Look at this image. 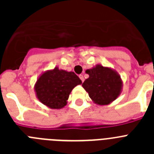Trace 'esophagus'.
I'll use <instances>...</instances> for the list:
<instances>
[{"label": "esophagus", "instance_id": "esophagus-1", "mask_svg": "<svg viewBox=\"0 0 154 154\" xmlns=\"http://www.w3.org/2000/svg\"><path fill=\"white\" fill-rule=\"evenodd\" d=\"M79 78H80V79L82 80V82H84V76H83V75H79Z\"/></svg>", "mask_w": 154, "mask_h": 154}]
</instances>
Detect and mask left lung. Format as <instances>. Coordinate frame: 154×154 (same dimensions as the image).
<instances>
[{"mask_svg": "<svg viewBox=\"0 0 154 154\" xmlns=\"http://www.w3.org/2000/svg\"><path fill=\"white\" fill-rule=\"evenodd\" d=\"M89 77L82 83L94 103L99 106L109 105L119 96L123 89V81L119 73L109 67L96 65L87 69Z\"/></svg>", "mask_w": 154, "mask_h": 154, "instance_id": "obj_1", "label": "left lung"}]
</instances>
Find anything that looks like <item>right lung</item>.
Here are the masks:
<instances>
[{
  "label": "right lung",
  "mask_w": 154,
  "mask_h": 154,
  "mask_svg": "<svg viewBox=\"0 0 154 154\" xmlns=\"http://www.w3.org/2000/svg\"><path fill=\"white\" fill-rule=\"evenodd\" d=\"M82 81L73 72L58 67L40 75L35 84V92L39 101L53 109H60L67 105L71 92Z\"/></svg>",
  "instance_id": "1"
}]
</instances>
